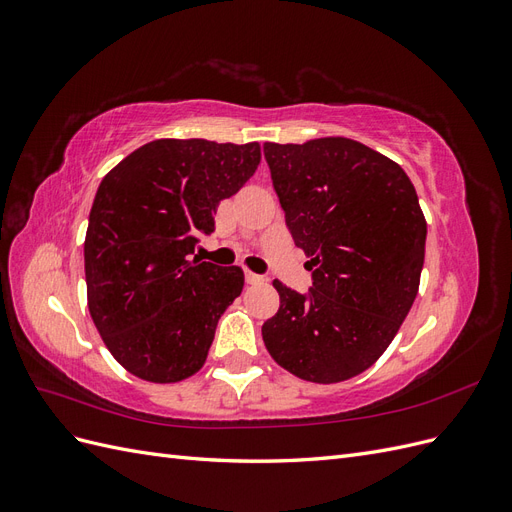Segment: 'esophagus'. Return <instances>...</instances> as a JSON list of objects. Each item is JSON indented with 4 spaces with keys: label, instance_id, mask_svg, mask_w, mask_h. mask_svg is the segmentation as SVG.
I'll return each instance as SVG.
<instances>
[{
    "label": "esophagus",
    "instance_id": "esophagus-1",
    "mask_svg": "<svg viewBox=\"0 0 512 512\" xmlns=\"http://www.w3.org/2000/svg\"><path fill=\"white\" fill-rule=\"evenodd\" d=\"M245 282L247 284H260V282H265V277L258 275V273H252V271H245Z\"/></svg>",
    "mask_w": 512,
    "mask_h": 512
}]
</instances>
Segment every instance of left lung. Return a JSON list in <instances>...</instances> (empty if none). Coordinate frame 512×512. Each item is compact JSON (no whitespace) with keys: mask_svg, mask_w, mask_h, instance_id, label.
<instances>
[{"mask_svg":"<svg viewBox=\"0 0 512 512\" xmlns=\"http://www.w3.org/2000/svg\"><path fill=\"white\" fill-rule=\"evenodd\" d=\"M273 190L312 288L273 282L280 309L262 324L277 365L301 380L359 376L389 348L421 282L427 222L404 168L342 136L265 143Z\"/></svg>","mask_w":512,"mask_h":512,"instance_id":"1","label":"left lung"}]
</instances>
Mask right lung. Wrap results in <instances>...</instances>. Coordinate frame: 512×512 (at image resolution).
<instances>
[{"label":"right lung","mask_w":512,"mask_h":512,"mask_svg":"<svg viewBox=\"0 0 512 512\" xmlns=\"http://www.w3.org/2000/svg\"><path fill=\"white\" fill-rule=\"evenodd\" d=\"M258 164V143L160 138L102 179L85 237L87 301L106 348L130 374L168 384L205 365L243 271L190 256L213 232L220 200Z\"/></svg>","instance_id":"add662e5"}]
</instances>
